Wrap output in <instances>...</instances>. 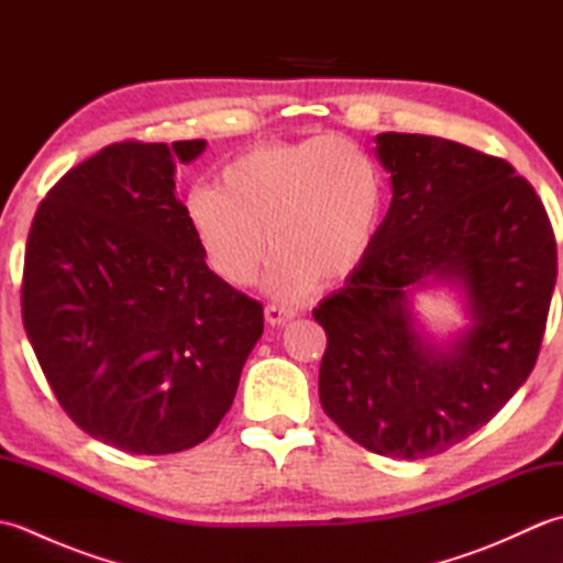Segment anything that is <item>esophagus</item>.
Listing matches in <instances>:
<instances>
[{"instance_id":"esophagus-1","label":"esophagus","mask_w":563,"mask_h":563,"mask_svg":"<svg viewBox=\"0 0 563 563\" xmlns=\"http://www.w3.org/2000/svg\"><path fill=\"white\" fill-rule=\"evenodd\" d=\"M297 312L290 307H283V305H268L266 307V321L271 327H280V324H288L290 319H295Z\"/></svg>"}]
</instances>
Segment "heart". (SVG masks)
Listing matches in <instances>:
<instances>
[{
    "instance_id": "obj_1",
    "label": "heart",
    "mask_w": 563,
    "mask_h": 563,
    "mask_svg": "<svg viewBox=\"0 0 563 563\" xmlns=\"http://www.w3.org/2000/svg\"><path fill=\"white\" fill-rule=\"evenodd\" d=\"M385 200L373 154L329 135L239 154L220 172L218 188L190 190L186 220L214 275L239 288L256 278L271 244L266 290L295 302L319 280L341 283L363 266Z\"/></svg>"
}]
</instances>
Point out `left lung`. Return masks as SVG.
I'll list each match as a JSON object with an SVG mask.
<instances>
[{
  "instance_id": "left-lung-1",
  "label": "left lung",
  "mask_w": 563,
  "mask_h": 563,
  "mask_svg": "<svg viewBox=\"0 0 563 563\" xmlns=\"http://www.w3.org/2000/svg\"><path fill=\"white\" fill-rule=\"evenodd\" d=\"M391 202L363 266L314 309L319 397L369 452L433 457L504 409L540 353L556 283L542 200L506 162L460 142L382 133ZM450 287L467 324L440 340L415 295Z\"/></svg>"
}]
</instances>
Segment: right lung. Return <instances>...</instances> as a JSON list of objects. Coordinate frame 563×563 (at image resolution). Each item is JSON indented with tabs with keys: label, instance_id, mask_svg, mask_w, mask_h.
I'll return each instance as SVG.
<instances>
[{
	"label": "right lung",
	"instance_id": "obj_1",
	"mask_svg": "<svg viewBox=\"0 0 563 563\" xmlns=\"http://www.w3.org/2000/svg\"><path fill=\"white\" fill-rule=\"evenodd\" d=\"M206 140L121 142L59 178L23 263L26 336L59 406L130 454L206 440L230 411L263 307L214 275L176 198Z\"/></svg>",
	"mask_w": 563,
	"mask_h": 563
}]
</instances>
